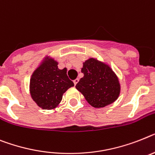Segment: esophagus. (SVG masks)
Masks as SVG:
<instances>
[{
    "label": "esophagus",
    "mask_w": 155,
    "mask_h": 155,
    "mask_svg": "<svg viewBox=\"0 0 155 155\" xmlns=\"http://www.w3.org/2000/svg\"><path fill=\"white\" fill-rule=\"evenodd\" d=\"M78 82H79V79H75V80H74L73 81V83H74V84H75V86L76 85V84H77V83Z\"/></svg>",
    "instance_id": "esophagus-1"
}]
</instances>
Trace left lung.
<instances>
[{
    "mask_svg": "<svg viewBox=\"0 0 155 155\" xmlns=\"http://www.w3.org/2000/svg\"><path fill=\"white\" fill-rule=\"evenodd\" d=\"M81 78L75 88L81 92L88 103L102 108L114 103L120 93L117 75L108 64L91 58L83 63Z\"/></svg>",
    "mask_w": 155,
    "mask_h": 155,
    "instance_id": "1",
    "label": "left lung"
}]
</instances>
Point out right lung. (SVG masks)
Wrapping results in <instances>:
<instances>
[{
	"instance_id": "right-lung-1",
	"label": "right lung",
	"mask_w": 155,
	"mask_h": 155,
	"mask_svg": "<svg viewBox=\"0 0 155 155\" xmlns=\"http://www.w3.org/2000/svg\"><path fill=\"white\" fill-rule=\"evenodd\" d=\"M58 62L50 56H45L33 71L30 80L31 98L43 110H54L62 100L64 93L73 87L68 79L67 68H58Z\"/></svg>"
}]
</instances>
